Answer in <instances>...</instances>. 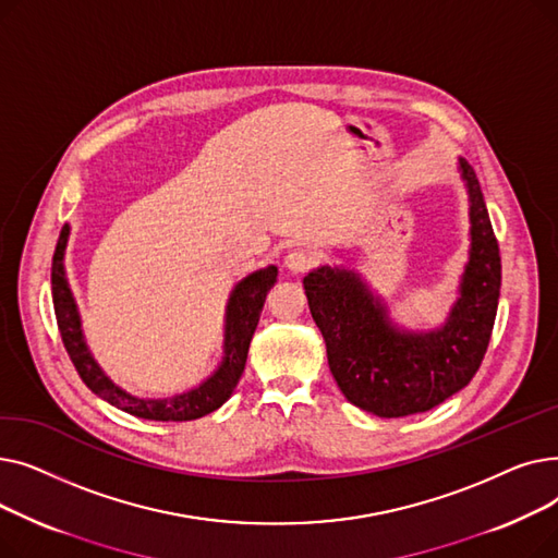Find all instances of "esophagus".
Listing matches in <instances>:
<instances>
[{
	"label": "esophagus",
	"instance_id": "1",
	"mask_svg": "<svg viewBox=\"0 0 558 558\" xmlns=\"http://www.w3.org/2000/svg\"><path fill=\"white\" fill-rule=\"evenodd\" d=\"M314 264H316V257L307 248H294V251H289L284 257V267L291 274H305L314 267Z\"/></svg>",
	"mask_w": 558,
	"mask_h": 558
}]
</instances>
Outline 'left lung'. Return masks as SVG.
I'll list each match as a JSON object with an SVG mask.
<instances>
[{"label":"left lung","instance_id":"8db88e82","mask_svg":"<svg viewBox=\"0 0 558 558\" xmlns=\"http://www.w3.org/2000/svg\"><path fill=\"white\" fill-rule=\"evenodd\" d=\"M471 194V262L448 324L429 335H400L385 307L348 271L316 269L303 287L326 339L328 364L341 393L383 418L412 416L441 404L480 371L490 341L502 264L473 167L461 160Z\"/></svg>","mask_w":558,"mask_h":558}]
</instances>
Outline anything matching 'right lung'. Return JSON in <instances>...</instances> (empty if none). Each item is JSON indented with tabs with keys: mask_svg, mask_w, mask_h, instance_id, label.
Here are the masks:
<instances>
[{
	"mask_svg": "<svg viewBox=\"0 0 558 558\" xmlns=\"http://www.w3.org/2000/svg\"><path fill=\"white\" fill-rule=\"evenodd\" d=\"M68 234H70V228L63 226L53 251L51 296H53L58 330H61L68 355L76 373L85 383V387L93 393H97L99 398H104L106 402L114 404L117 409H122V412L137 418H146V421L181 423V421L201 418L219 409L232 396L234 387H238L240 377L244 373L248 345L257 328L259 312H262L264 299H267V291L276 282L278 269L276 267L259 269L246 276L244 280H240L238 287L232 289L228 310H226V357L210 379H205L198 389H192L183 396H175L169 400H140L110 383L83 341L78 312L63 274V253L68 244Z\"/></svg>",
	"mask_w": 558,
	"mask_h": 558,
	"instance_id": "right-lung-1",
	"label": "right lung"
}]
</instances>
